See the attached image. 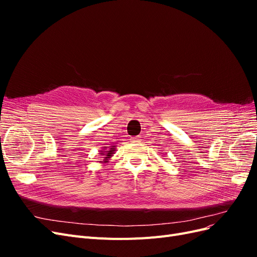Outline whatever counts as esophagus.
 <instances>
[{
  "instance_id": "obj_1",
  "label": "esophagus",
  "mask_w": 257,
  "mask_h": 257,
  "mask_svg": "<svg viewBox=\"0 0 257 257\" xmlns=\"http://www.w3.org/2000/svg\"><path fill=\"white\" fill-rule=\"evenodd\" d=\"M131 142H132V143H134V144H138V143H141V142H142V137L137 136V137L132 138V139H131Z\"/></svg>"
}]
</instances>
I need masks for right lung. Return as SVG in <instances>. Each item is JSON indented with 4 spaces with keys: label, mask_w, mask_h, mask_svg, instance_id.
I'll return each mask as SVG.
<instances>
[{
    "label": "right lung",
    "mask_w": 257,
    "mask_h": 257,
    "mask_svg": "<svg viewBox=\"0 0 257 257\" xmlns=\"http://www.w3.org/2000/svg\"><path fill=\"white\" fill-rule=\"evenodd\" d=\"M115 151V146H109V147H104V149L100 150V157H102L104 160L99 161L100 163H108L109 160L111 159L112 155L114 154Z\"/></svg>",
    "instance_id": "right-lung-1"
}]
</instances>
